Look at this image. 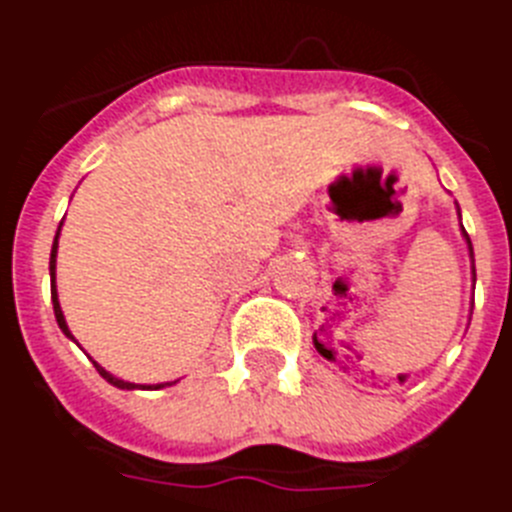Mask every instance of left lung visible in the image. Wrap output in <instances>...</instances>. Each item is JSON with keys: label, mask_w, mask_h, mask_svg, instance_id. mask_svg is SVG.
I'll return each mask as SVG.
<instances>
[{"label": "left lung", "mask_w": 512, "mask_h": 512, "mask_svg": "<svg viewBox=\"0 0 512 512\" xmlns=\"http://www.w3.org/2000/svg\"><path fill=\"white\" fill-rule=\"evenodd\" d=\"M465 237H467V232H465ZM467 243H470V237H467ZM470 253H473V248H470Z\"/></svg>", "instance_id": "8db88e82"}]
</instances>
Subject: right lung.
Here are the masks:
<instances>
[{
	"instance_id": "add662e5",
	"label": "right lung",
	"mask_w": 512,
	"mask_h": 512,
	"mask_svg": "<svg viewBox=\"0 0 512 512\" xmlns=\"http://www.w3.org/2000/svg\"><path fill=\"white\" fill-rule=\"evenodd\" d=\"M58 232H61V229H58ZM55 253H58V235H55L53 253H50V277H53V283H50V293H53V310H55V320H58V326H61V331L66 336H69V339H74V336H71V331H69V326H66V318H63L61 304H58V291H55ZM95 368H98V374L104 376L106 382L114 384V387H120V390H133V387H136V384L122 382V379L112 376V374H109V371H104V368L98 366V363H95ZM157 387H162V384H157Z\"/></svg>"
}]
</instances>
